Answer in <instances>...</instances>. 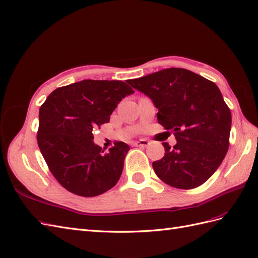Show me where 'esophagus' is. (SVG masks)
<instances>
[{
	"label": "esophagus",
	"mask_w": 258,
	"mask_h": 258,
	"mask_svg": "<svg viewBox=\"0 0 258 258\" xmlns=\"http://www.w3.org/2000/svg\"><path fill=\"white\" fill-rule=\"evenodd\" d=\"M149 144L150 142L148 140H145V139H141V140L135 142V146H138V148H146Z\"/></svg>",
	"instance_id": "1"
}]
</instances>
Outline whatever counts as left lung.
Listing matches in <instances>:
<instances>
[{
    "mask_svg": "<svg viewBox=\"0 0 258 258\" xmlns=\"http://www.w3.org/2000/svg\"><path fill=\"white\" fill-rule=\"evenodd\" d=\"M129 85L148 95L158 109V123L171 130L177 144L164 142L165 156L153 163L157 177L189 190L217 170L229 149L231 112L218 87L183 68H166Z\"/></svg>",
    "mask_w": 258,
    "mask_h": 258,
    "instance_id": "1",
    "label": "left lung"
}]
</instances>
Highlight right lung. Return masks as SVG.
<instances>
[{"instance_id":"1","label":"right lung","mask_w":258,"mask_h":258,"mask_svg":"<svg viewBox=\"0 0 258 258\" xmlns=\"http://www.w3.org/2000/svg\"><path fill=\"white\" fill-rule=\"evenodd\" d=\"M134 92L123 81L88 79L57 88L41 105L39 149L66 190L92 198L118 182L129 145L117 141L105 152L93 142V131L109 122L117 104Z\"/></svg>"}]
</instances>
